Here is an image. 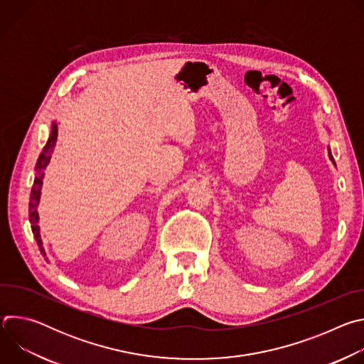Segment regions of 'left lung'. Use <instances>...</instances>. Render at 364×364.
Instances as JSON below:
<instances>
[{"label":"left lung","instance_id":"obj_1","mask_svg":"<svg viewBox=\"0 0 364 364\" xmlns=\"http://www.w3.org/2000/svg\"><path fill=\"white\" fill-rule=\"evenodd\" d=\"M330 159H331V161L334 163V160H333V155H331V152H330Z\"/></svg>","mask_w":364,"mask_h":364}]
</instances>
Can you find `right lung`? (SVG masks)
<instances>
[{"label":"right lung","instance_id":"1","mask_svg":"<svg viewBox=\"0 0 364 364\" xmlns=\"http://www.w3.org/2000/svg\"><path fill=\"white\" fill-rule=\"evenodd\" d=\"M56 139H58V125L53 124V128H51L50 136L47 144L44 145L40 157L37 160L36 164V177H34V184L31 188V194H30V203H28V218H30V223H31V230L33 235L36 237V242L38 245V249L41 252L43 256H46V252L43 249V242L40 237V228H38V213H37V205L40 201V193H41V184H43V176H44V170L50 161V154L53 152V148L56 145Z\"/></svg>","mask_w":364,"mask_h":364}]
</instances>
